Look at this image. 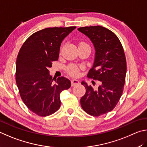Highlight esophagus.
Masks as SVG:
<instances>
[{
	"label": "esophagus",
	"mask_w": 147,
	"mask_h": 147,
	"mask_svg": "<svg viewBox=\"0 0 147 147\" xmlns=\"http://www.w3.org/2000/svg\"><path fill=\"white\" fill-rule=\"evenodd\" d=\"M78 84H79V81L78 80H77V79H72V80L71 81V84L72 86H76Z\"/></svg>",
	"instance_id": "34e87169"
}]
</instances>
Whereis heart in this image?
<instances>
[{"label":"heart","mask_w":147,"mask_h":147,"mask_svg":"<svg viewBox=\"0 0 147 147\" xmlns=\"http://www.w3.org/2000/svg\"><path fill=\"white\" fill-rule=\"evenodd\" d=\"M80 45H88L84 42H81L79 44V46ZM81 68H82L80 66L71 64V65H69L68 67H67L66 71L69 76H71L72 77H78L79 76V71H80Z\"/></svg>","instance_id":"1"}]
</instances>
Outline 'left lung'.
Returning <instances> with one entry per match:
<instances>
[{"instance_id": "obj_1", "label": "left lung", "mask_w": 147, "mask_h": 147, "mask_svg": "<svg viewBox=\"0 0 147 147\" xmlns=\"http://www.w3.org/2000/svg\"><path fill=\"white\" fill-rule=\"evenodd\" d=\"M78 30L90 38L96 50L94 65L87 76L99 81L97 89L82 82L86 93L81 105L87 114L100 116L112 111L123 94L127 72L124 50L116 35L106 28L94 26Z\"/></svg>"}]
</instances>
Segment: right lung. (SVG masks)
I'll use <instances>...</instances> for the list:
<instances>
[{"label": "right lung", "mask_w": 147, "mask_h": 147, "mask_svg": "<svg viewBox=\"0 0 147 147\" xmlns=\"http://www.w3.org/2000/svg\"><path fill=\"white\" fill-rule=\"evenodd\" d=\"M76 26L48 28L33 33L23 44L16 61L15 80L20 97L28 109L48 116L61 106L60 94L71 86L64 77L55 79L49 68L58 60L62 41Z\"/></svg>", "instance_id": "add662e5"}]
</instances>
